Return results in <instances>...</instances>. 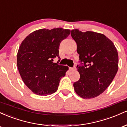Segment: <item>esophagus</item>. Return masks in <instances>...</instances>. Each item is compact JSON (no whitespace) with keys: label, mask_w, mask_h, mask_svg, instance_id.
<instances>
[{"label":"esophagus","mask_w":127,"mask_h":127,"mask_svg":"<svg viewBox=\"0 0 127 127\" xmlns=\"http://www.w3.org/2000/svg\"><path fill=\"white\" fill-rule=\"evenodd\" d=\"M76 67H69V70H76Z\"/></svg>","instance_id":"obj_1"}]
</instances>
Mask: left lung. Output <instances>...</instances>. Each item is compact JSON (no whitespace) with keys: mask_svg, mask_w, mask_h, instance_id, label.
I'll return each instance as SVG.
<instances>
[{"mask_svg":"<svg viewBox=\"0 0 127 127\" xmlns=\"http://www.w3.org/2000/svg\"><path fill=\"white\" fill-rule=\"evenodd\" d=\"M77 44L81 64L77 65L80 79L73 84L77 94L83 98L97 97L110 85L118 70V54L112 41L94 32L71 31Z\"/></svg>","mask_w":127,"mask_h":127,"instance_id":"left-lung-1","label":"left lung"}]
</instances>
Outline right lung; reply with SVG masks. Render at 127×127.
Instances as JSON below:
<instances>
[{"label": "right lung", "instance_id": "right-lung-1", "mask_svg": "<svg viewBox=\"0 0 127 127\" xmlns=\"http://www.w3.org/2000/svg\"><path fill=\"white\" fill-rule=\"evenodd\" d=\"M70 30L43 29L29 34L20 45L17 67L22 80L34 94L48 95L57 91L68 67L53 63L59 57V46ZM60 60H59V62Z\"/></svg>", "mask_w": 127, "mask_h": 127}]
</instances>
